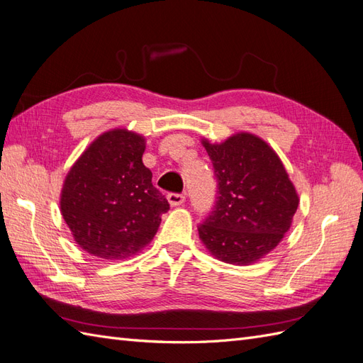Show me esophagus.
Returning a JSON list of instances; mask_svg holds the SVG:
<instances>
[{"label": "esophagus", "mask_w": 363, "mask_h": 363, "mask_svg": "<svg viewBox=\"0 0 363 363\" xmlns=\"http://www.w3.org/2000/svg\"><path fill=\"white\" fill-rule=\"evenodd\" d=\"M167 199H169L172 207H178V206H181V203H184L185 196L181 193H170L169 196H167Z\"/></svg>", "instance_id": "esophagus-1"}]
</instances>
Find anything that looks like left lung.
Listing matches in <instances>:
<instances>
[{
    "mask_svg": "<svg viewBox=\"0 0 363 363\" xmlns=\"http://www.w3.org/2000/svg\"><path fill=\"white\" fill-rule=\"evenodd\" d=\"M202 145L218 179V201L199 239L222 262L250 265L274 250L291 227L299 196L281 157L262 138L239 132Z\"/></svg>",
    "mask_w": 363,
    "mask_h": 363,
    "instance_id": "obj_1",
    "label": "left lung"
}]
</instances>
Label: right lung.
<instances>
[{
	"label": "right lung",
	"instance_id": "add662e5",
	"mask_svg": "<svg viewBox=\"0 0 363 363\" xmlns=\"http://www.w3.org/2000/svg\"><path fill=\"white\" fill-rule=\"evenodd\" d=\"M145 138L127 128L99 135L72 165L61 190V215L91 256L121 261L152 242L170 208L143 164Z\"/></svg>",
	"mask_w": 363,
	"mask_h": 363
}]
</instances>
